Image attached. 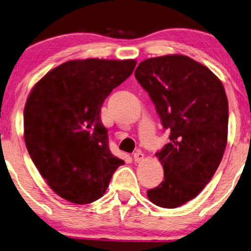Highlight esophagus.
Wrapping results in <instances>:
<instances>
[{
    "label": "esophagus",
    "instance_id": "1",
    "mask_svg": "<svg viewBox=\"0 0 251 251\" xmlns=\"http://www.w3.org/2000/svg\"><path fill=\"white\" fill-rule=\"evenodd\" d=\"M143 153H142V151H140V150H136V151L133 153V158H134V160L136 163H139V162H141V160L143 159Z\"/></svg>",
    "mask_w": 251,
    "mask_h": 251
}]
</instances>
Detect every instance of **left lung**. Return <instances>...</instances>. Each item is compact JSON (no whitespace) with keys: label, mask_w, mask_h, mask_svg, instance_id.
Instances as JSON below:
<instances>
[{"label":"left lung","mask_w":251,"mask_h":251,"mask_svg":"<svg viewBox=\"0 0 251 251\" xmlns=\"http://www.w3.org/2000/svg\"><path fill=\"white\" fill-rule=\"evenodd\" d=\"M134 75L170 132V142L156 153L164 180L147 195L160 208H178L202 192L222 162L228 129L225 89L206 66L183 55L145 59Z\"/></svg>","instance_id":"8db88e82"}]
</instances>
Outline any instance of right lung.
<instances>
[{
    "instance_id": "obj_1",
    "label": "right lung",
    "mask_w": 251,
    "mask_h": 251,
    "mask_svg": "<svg viewBox=\"0 0 251 251\" xmlns=\"http://www.w3.org/2000/svg\"><path fill=\"white\" fill-rule=\"evenodd\" d=\"M134 59H75L52 69L29 93L24 140L53 192L75 204L102 198L124 160L113 156L101 122L104 100L132 75Z\"/></svg>"
}]
</instances>
